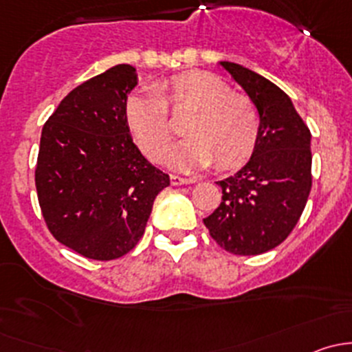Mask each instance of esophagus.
<instances>
[{
	"label": "esophagus",
	"mask_w": 352,
	"mask_h": 352,
	"mask_svg": "<svg viewBox=\"0 0 352 352\" xmlns=\"http://www.w3.org/2000/svg\"><path fill=\"white\" fill-rule=\"evenodd\" d=\"M170 180H172L173 186H186V184L196 182V179H186V177H179V175H170Z\"/></svg>",
	"instance_id": "esophagus-1"
}]
</instances>
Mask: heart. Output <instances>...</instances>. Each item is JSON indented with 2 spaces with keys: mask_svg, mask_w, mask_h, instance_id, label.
Returning <instances> with one entry per match:
<instances>
[{
  "mask_svg": "<svg viewBox=\"0 0 352 352\" xmlns=\"http://www.w3.org/2000/svg\"><path fill=\"white\" fill-rule=\"evenodd\" d=\"M166 110H192L184 126L187 138L168 156L173 168H199L214 160L216 168L232 170L243 165L257 146V107L214 74L187 71L156 83V94L140 91L127 98V126L138 146L153 160L163 158L172 144Z\"/></svg>",
  "mask_w": 352,
  "mask_h": 352,
  "instance_id": "obj_1",
  "label": "heart"
}]
</instances>
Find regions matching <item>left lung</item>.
I'll list each match as a JSON object with an SVG mask.
<instances>
[{
  "label": "left lung",
  "mask_w": 352,
  "mask_h": 352,
  "mask_svg": "<svg viewBox=\"0 0 352 352\" xmlns=\"http://www.w3.org/2000/svg\"><path fill=\"white\" fill-rule=\"evenodd\" d=\"M247 91L261 117L247 165L218 184L221 204L204 218L216 243L235 255L272 250L296 226L311 189V134L285 91L236 63H219Z\"/></svg>",
  "instance_id": "8db88e82"
}]
</instances>
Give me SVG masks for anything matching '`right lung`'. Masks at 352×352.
<instances>
[{"instance_id":"1","label":"right lung","mask_w":352,"mask_h":352,"mask_svg":"<svg viewBox=\"0 0 352 352\" xmlns=\"http://www.w3.org/2000/svg\"><path fill=\"white\" fill-rule=\"evenodd\" d=\"M136 67L117 65L71 90L42 127L35 166L49 232L71 250L112 261L143 236L170 177L134 144L126 120Z\"/></svg>"}]
</instances>
